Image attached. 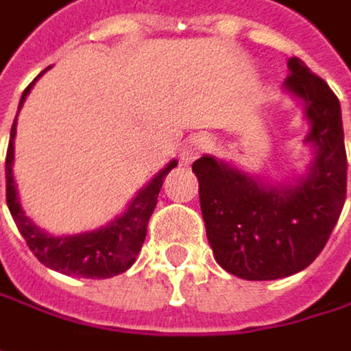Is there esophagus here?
I'll use <instances>...</instances> for the list:
<instances>
[{
	"instance_id": "1",
	"label": "esophagus",
	"mask_w": 351,
	"mask_h": 351,
	"mask_svg": "<svg viewBox=\"0 0 351 351\" xmlns=\"http://www.w3.org/2000/svg\"><path fill=\"white\" fill-rule=\"evenodd\" d=\"M208 148H210V138H208L207 134H195V136H191L186 143L182 144V148H180V160L184 165H189L195 158H199L203 152H207Z\"/></svg>"
}]
</instances>
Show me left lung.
<instances>
[{
    "instance_id": "obj_1",
    "label": "left lung",
    "mask_w": 351,
    "mask_h": 351,
    "mask_svg": "<svg viewBox=\"0 0 351 351\" xmlns=\"http://www.w3.org/2000/svg\"><path fill=\"white\" fill-rule=\"evenodd\" d=\"M287 94L303 102L313 148L307 173L269 184L201 156L193 162L201 210L217 263L247 281H269L305 269L326 247L346 201V144L339 100L300 58L287 60Z\"/></svg>"
}]
</instances>
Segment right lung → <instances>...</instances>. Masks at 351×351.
<instances>
[{
  "mask_svg": "<svg viewBox=\"0 0 351 351\" xmlns=\"http://www.w3.org/2000/svg\"><path fill=\"white\" fill-rule=\"evenodd\" d=\"M36 80L23 90L21 100H19V108L23 106V100L27 98V94H29L32 86L36 84ZM16 124L17 116L14 120V126H12L8 156H5V197H8V207H10L14 221H16L17 229L27 243V247L32 249V253L40 259V263H44L49 269L60 271L64 275L108 279V277L120 275L126 269H130L132 263L136 261L141 249H143L148 219L156 207V199H158V193L162 189L165 176L169 175L178 162L171 160L160 173L152 176L150 182L143 186L138 191V195L132 199L128 208L120 217L110 221L108 225L94 229V231L78 233V235L56 237V235H49L46 231H42L25 215V210L19 203L16 178H14Z\"/></svg>",
  "mask_w": 351,
  "mask_h": 351,
  "instance_id": "1",
  "label": "right lung"
}]
</instances>
